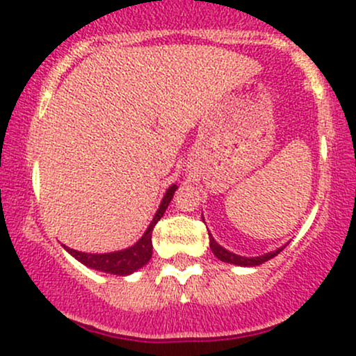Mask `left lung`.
<instances>
[{
  "label": "left lung",
  "instance_id": "8db88e82",
  "mask_svg": "<svg viewBox=\"0 0 356 356\" xmlns=\"http://www.w3.org/2000/svg\"><path fill=\"white\" fill-rule=\"evenodd\" d=\"M209 238H210V250L213 251V254L217 256L220 261H223V263L236 264V266H258V264L266 263L268 259L274 258V256H277L282 250H284V246H282V248H277L276 251H271V253H266V254H263V256H254V258H245V256H238L235 253H232V251L225 250L223 246H220L218 243L213 240V236H211L210 233H209Z\"/></svg>",
  "mask_w": 356,
  "mask_h": 356
}]
</instances>
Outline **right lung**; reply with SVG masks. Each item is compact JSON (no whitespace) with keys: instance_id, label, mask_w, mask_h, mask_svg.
I'll return each mask as SVG.
<instances>
[{"instance_id":"right-lung-1","label":"right lung","mask_w":356,"mask_h":356,"mask_svg":"<svg viewBox=\"0 0 356 356\" xmlns=\"http://www.w3.org/2000/svg\"><path fill=\"white\" fill-rule=\"evenodd\" d=\"M177 186H170L165 192L163 202H161L159 209H157L154 218L147 227L145 235L141 236V240L134 243L129 248L113 251V253H102V254H92V253H82V251L72 250L69 246L64 245V248L74 256L75 259H79L80 263L85 266L97 269V271L110 273V274H118V276H126V274H131L138 271L139 268H143L152 256V230H154L156 223L163 218L165 209L172 200L174 192Z\"/></svg>"}]
</instances>
